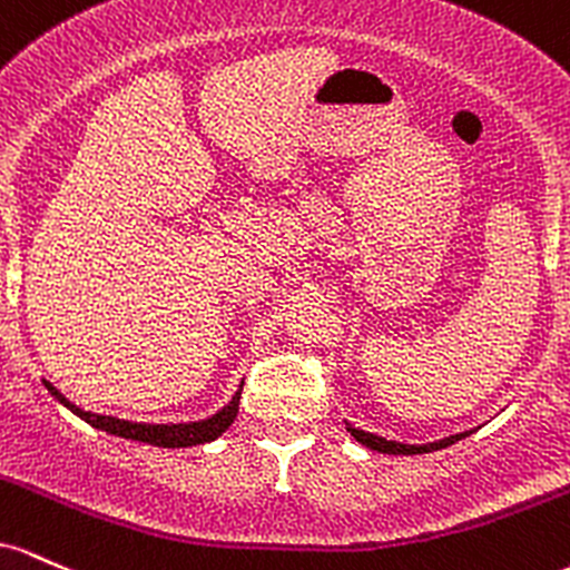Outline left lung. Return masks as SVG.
Masks as SVG:
<instances>
[{
  "label": "left lung",
  "mask_w": 570,
  "mask_h": 570,
  "mask_svg": "<svg viewBox=\"0 0 570 570\" xmlns=\"http://www.w3.org/2000/svg\"><path fill=\"white\" fill-rule=\"evenodd\" d=\"M347 431L353 433V436L361 441L363 446H368V450H376V452H385V455H423V452L444 450V446L455 444V441L469 436V431H465V433H455V436L433 441V444H401V441H387V439L376 436V433L357 431V428H353V425H347Z\"/></svg>",
  "instance_id": "8db88e82"
}]
</instances>
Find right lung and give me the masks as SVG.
<instances>
[{"instance_id":"obj_1","label":"right lung","mask_w":570,"mask_h":570,"mask_svg":"<svg viewBox=\"0 0 570 570\" xmlns=\"http://www.w3.org/2000/svg\"><path fill=\"white\" fill-rule=\"evenodd\" d=\"M45 387L61 401L63 406L72 409L78 417L86 420L88 425L101 428V431L115 433V436L124 439H134V441H145V444H156V446H194V444H204V441H213L226 431L228 425L234 423L236 412H239V395H234V401L228 406H223L220 412L213 414L209 420H199V423H166V425H153V423H129V420L120 417H107V414H94L86 412V409L75 406L72 401H67L63 395L56 390L50 382H45Z\"/></svg>"}]
</instances>
